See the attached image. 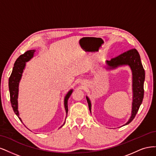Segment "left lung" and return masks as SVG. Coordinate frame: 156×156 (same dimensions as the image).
Instances as JSON below:
<instances>
[{
    "label": "left lung",
    "mask_w": 156,
    "mask_h": 156,
    "mask_svg": "<svg viewBox=\"0 0 156 156\" xmlns=\"http://www.w3.org/2000/svg\"><path fill=\"white\" fill-rule=\"evenodd\" d=\"M110 69H115L120 65H128L131 67L133 74V103L132 116L128 122L125 125L131 122L139 111L140 104H142L144 97V82L145 78L144 69L140 61L139 54L135 48L130 49L123 52L119 56L112 58L110 61H107ZM91 112V102L88 97H86Z\"/></svg>",
    "instance_id": "left-lung-1"
}]
</instances>
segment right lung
<instances>
[{
	"instance_id": "right-lung-1",
	"label": "right lung",
	"mask_w": 156,
	"mask_h": 156,
	"mask_svg": "<svg viewBox=\"0 0 156 156\" xmlns=\"http://www.w3.org/2000/svg\"><path fill=\"white\" fill-rule=\"evenodd\" d=\"M35 51L34 50H30L26 52H24L23 54L21 55L17 59L16 62L14 63V66L12 70V73L9 78V94H10V102L12 104V107L14 113L16 114L17 116L19 117V120L21 121V118L19 116V112L17 110V97H18V87H19V83L20 80H21L22 73L23 69L25 67L26 62L29 61L33 56ZM73 92V90H71L68 92L66 97H65L64 104L65 108L66 110V113L67 115L68 112V99L71 96V94Z\"/></svg>"
}]
</instances>
